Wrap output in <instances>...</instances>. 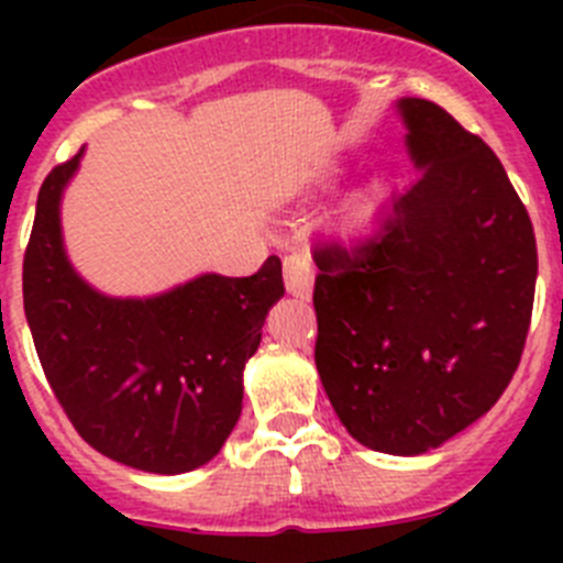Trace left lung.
Listing matches in <instances>:
<instances>
[{
	"label": "left lung",
	"instance_id": "obj_1",
	"mask_svg": "<svg viewBox=\"0 0 563 563\" xmlns=\"http://www.w3.org/2000/svg\"><path fill=\"white\" fill-rule=\"evenodd\" d=\"M44 177L22 265L24 316L44 377L78 434L146 474H186L220 454L242 411L246 346L285 296L282 262L253 276L202 273L152 298L92 290L69 265L62 191L81 163Z\"/></svg>",
	"mask_w": 563,
	"mask_h": 563
}]
</instances>
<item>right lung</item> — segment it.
<instances>
[{"instance_id":"obj_1","label":"right lung","mask_w":563,"mask_h":563,"mask_svg":"<svg viewBox=\"0 0 563 563\" xmlns=\"http://www.w3.org/2000/svg\"><path fill=\"white\" fill-rule=\"evenodd\" d=\"M426 148V177L383 231L318 251L316 363L361 445L417 456L490 411L525 352L536 236L494 154Z\"/></svg>"}]
</instances>
